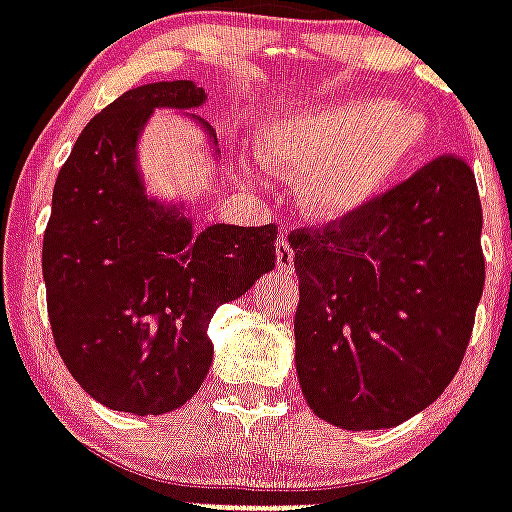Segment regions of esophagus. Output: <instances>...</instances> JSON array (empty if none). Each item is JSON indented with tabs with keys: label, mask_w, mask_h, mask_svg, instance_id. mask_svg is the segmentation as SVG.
Wrapping results in <instances>:
<instances>
[{
	"label": "esophagus",
	"mask_w": 512,
	"mask_h": 512,
	"mask_svg": "<svg viewBox=\"0 0 512 512\" xmlns=\"http://www.w3.org/2000/svg\"><path fill=\"white\" fill-rule=\"evenodd\" d=\"M276 265L278 270H284V273H292L294 270V247L286 236H281L276 242Z\"/></svg>",
	"instance_id": "34e87169"
}]
</instances>
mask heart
Instances as JSON below:
<instances>
[{"label":"heart","mask_w":512,"mask_h":512,"mask_svg":"<svg viewBox=\"0 0 512 512\" xmlns=\"http://www.w3.org/2000/svg\"><path fill=\"white\" fill-rule=\"evenodd\" d=\"M429 147V128L386 99H347L268 123L260 155L289 176L307 178L310 213L339 218L397 181Z\"/></svg>","instance_id":"1"}]
</instances>
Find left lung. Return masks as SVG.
<instances>
[{
  "mask_svg": "<svg viewBox=\"0 0 512 512\" xmlns=\"http://www.w3.org/2000/svg\"><path fill=\"white\" fill-rule=\"evenodd\" d=\"M481 223L473 170L439 155L339 220L289 234L297 376L318 418L392 429L450 386L484 292Z\"/></svg>",
  "mask_w": 512,
  "mask_h": 512,
  "instance_id": "8db88e82",
  "label": "left lung"
}]
</instances>
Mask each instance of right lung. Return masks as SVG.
I'll return each mask as SVG.
<instances>
[{
	"label": "right lung",
	"mask_w": 512,
	"mask_h": 512,
	"mask_svg": "<svg viewBox=\"0 0 512 512\" xmlns=\"http://www.w3.org/2000/svg\"><path fill=\"white\" fill-rule=\"evenodd\" d=\"M202 102L194 81L120 94L54 181L41 249L52 336L70 376L110 410L162 415L191 400L213 363V313L276 265V223L194 231L181 207L144 194L136 141L152 110Z\"/></svg>",
	"instance_id": "1"
}]
</instances>
